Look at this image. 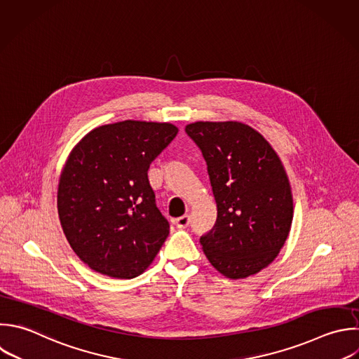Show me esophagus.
Returning a JSON list of instances; mask_svg holds the SVG:
<instances>
[{
	"label": "esophagus",
	"instance_id": "esophagus-1",
	"mask_svg": "<svg viewBox=\"0 0 359 359\" xmlns=\"http://www.w3.org/2000/svg\"><path fill=\"white\" fill-rule=\"evenodd\" d=\"M189 223H191V217L188 215H184V216L175 219V224L178 229H187L189 226Z\"/></svg>",
	"mask_w": 359,
	"mask_h": 359
}]
</instances>
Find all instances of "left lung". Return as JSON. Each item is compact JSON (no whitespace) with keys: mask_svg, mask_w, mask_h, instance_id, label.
Returning <instances> with one entry per match:
<instances>
[{"mask_svg":"<svg viewBox=\"0 0 359 359\" xmlns=\"http://www.w3.org/2000/svg\"><path fill=\"white\" fill-rule=\"evenodd\" d=\"M185 132L203 154L217 206L202 250L226 278L255 275L278 257L290 231L293 198L283 164L265 137L241 122L199 121Z\"/></svg>","mask_w":359,"mask_h":359,"instance_id":"left-lung-1","label":"left lung"}]
</instances>
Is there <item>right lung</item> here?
Returning <instances> with one entry per match:
<instances>
[{
  "mask_svg": "<svg viewBox=\"0 0 359 359\" xmlns=\"http://www.w3.org/2000/svg\"><path fill=\"white\" fill-rule=\"evenodd\" d=\"M177 133L167 122L122 121L93 129L70 151L59 180V219L73 251L95 272L136 278L164 244L170 224L147 171Z\"/></svg>",
  "mask_w": 359,
  "mask_h": 359,
  "instance_id": "1",
  "label": "right lung"
}]
</instances>
